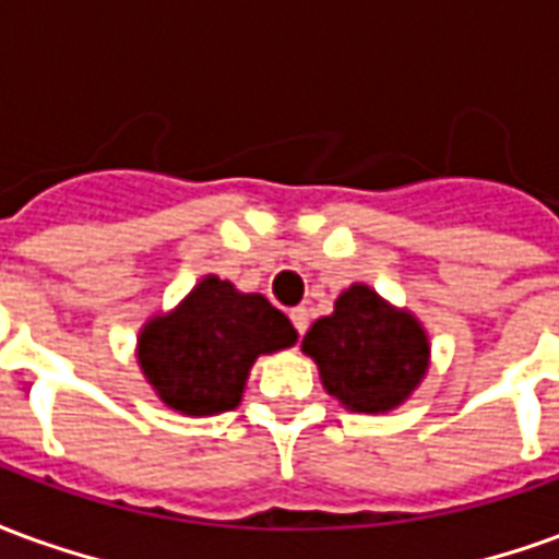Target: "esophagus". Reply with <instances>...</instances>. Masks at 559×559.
<instances>
[{
	"instance_id": "obj_1",
	"label": "esophagus",
	"mask_w": 559,
	"mask_h": 559,
	"mask_svg": "<svg viewBox=\"0 0 559 559\" xmlns=\"http://www.w3.org/2000/svg\"><path fill=\"white\" fill-rule=\"evenodd\" d=\"M290 323L299 335H305V332H308V311H305V308H293Z\"/></svg>"
}]
</instances>
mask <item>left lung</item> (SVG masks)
I'll return each mask as SVG.
<instances>
[{"instance_id": "obj_1", "label": "left lung", "mask_w": 559, "mask_h": 559, "mask_svg": "<svg viewBox=\"0 0 559 559\" xmlns=\"http://www.w3.org/2000/svg\"><path fill=\"white\" fill-rule=\"evenodd\" d=\"M302 350L320 368L329 395L356 413L399 407L428 368V338L419 323L365 284L341 293L335 311L308 329Z\"/></svg>"}]
</instances>
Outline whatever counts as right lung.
<instances>
[{"label": "right lung", "mask_w": 559, "mask_h": 559, "mask_svg": "<svg viewBox=\"0 0 559 559\" xmlns=\"http://www.w3.org/2000/svg\"><path fill=\"white\" fill-rule=\"evenodd\" d=\"M296 344V329L260 293L209 275L170 317L140 335V368L158 399L188 416L233 411L260 353Z\"/></svg>", "instance_id": "right-lung-1"}]
</instances>
